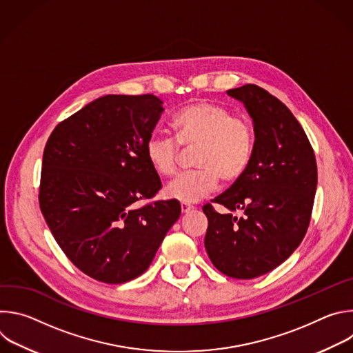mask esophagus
Instances as JSON below:
<instances>
[{"label": "esophagus", "mask_w": 353, "mask_h": 353, "mask_svg": "<svg viewBox=\"0 0 353 353\" xmlns=\"http://www.w3.org/2000/svg\"><path fill=\"white\" fill-rule=\"evenodd\" d=\"M180 208H181V212H183V214H187V212H190L194 207H192V205H190V204L181 203V204H180Z\"/></svg>", "instance_id": "34e87169"}]
</instances>
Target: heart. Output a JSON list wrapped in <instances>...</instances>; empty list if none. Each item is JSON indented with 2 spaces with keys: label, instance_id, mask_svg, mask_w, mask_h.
Returning <instances> with one entry per match:
<instances>
[{
  "label": "heart",
  "instance_id": "obj_1",
  "mask_svg": "<svg viewBox=\"0 0 353 353\" xmlns=\"http://www.w3.org/2000/svg\"><path fill=\"white\" fill-rule=\"evenodd\" d=\"M176 138L154 134L146 142V158L154 170L173 176L180 165L181 146L196 149L194 172L177 176L165 187L169 198L181 203H196L219 184L239 180L250 165L254 149L251 123L216 103L196 102L181 109L172 120Z\"/></svg>",
  "mask_w": 353,
  "mask_h": 353
}]
</instances>
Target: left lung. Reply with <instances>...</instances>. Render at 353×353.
Here are the masks:
<instances>
[{"mask_svg":"<svg viewBox=\"0 0 353 353\" xmlns=\"http://www.w3.org/2000/svg\"><path fill=\"white\" fill-rule=\"evenodd\" d=\"M228 94L244 103L254 123V149L244 174L203 207L205 248L212 264L236 279L261 276L290 257L303 240L314 204L317 163L292 112L268 90L247 83Z\"/></svg>","mask_w":353,"mask_h":353,"instance_id":"left-lung-1","label":"left lung"}]
</instances>
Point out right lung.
Wrapping results in <instances>:
<instances>
[{
	"label": "right lung",
	"mask_w": 353,
	"mask_h": 353,
	"mask_svg": "<svg viewBox=\"0 0 353 353\" xmlns=\"http://www.w3.org/2000/svg\"><path fill=\"white\" fill-rule=\"evenodd\" d=\"M155 94H108L61 121L43 152L39 204L68 260L88 276L124 283L143 274L180 218L146 158L161 119Z\"/></svg>",
	"instance_id": "right-lung-1"
}]
</instances>
